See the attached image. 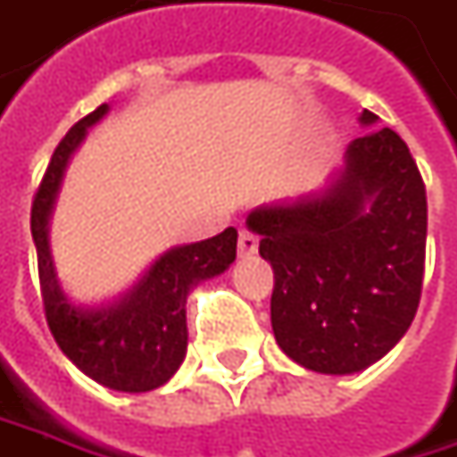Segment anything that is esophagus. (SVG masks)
<instances>
[{
    "label": "esophagus",
    "instance_id": "34e87169",
    "mask_svg": "<svg viewBox=\"0 0 457 457\" xmlns=\"http://www.w3.org/2000/svg\"><path fill=\"white\" fill-rule=\"evenodd\" d=\"M255 253H258V237L248 229H243L240 237H237V255L240 258H253Z\"/></svg>",
    "mask_w": 457,
    "mask_h": 457
}]
</instances>
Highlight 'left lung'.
<instances>
[{
	"label": "left lung",
	"mask_w": 457,
	"mask_h": 457,
	"mask_svg": "<svg viewBox=\"0 0 457 457\" xmlns=\"http://www.w3.org/2000/svg\"><path fill=\"white\" fill-rule=\"evenodd\" d=\"M376 120L361 114L366 128ZM248 228L273 268L270 325L294 363L345 376L404 337L422 296L427 194L394 129L355 137L328 189L253 209Z\"/></svg>",
	"instance_id": "left-lung-1"
}]
</instances>
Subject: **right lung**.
I'll list each match as a JSON object with an SVG mask.
<instances>
[{"label":"right lung","mask_w":457,"mask_h":457,"mask_svg":"<svg viewBox=\"0 0 457 457\" xmlns=\"http://www.w3.org/2000/svg\"><path fill=\"white\" fill-rule=\"evenodd\" d=\"M107 112V104L96 107L58 143L32 199L30 229L37 250L46 320L58 347L96 384L140 394L163 386L181 366L189 340L187 296L199 281L228 270L237 250V229L228 228L202 243L170 248L112 304L76 307L61 288L53 266L48 222L73 150Z\"/></svg>","instance_id":"add662e5"}]
</instances>
